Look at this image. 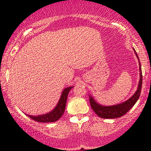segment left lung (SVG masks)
I'll return each mask as SVG.
<instances>
[{"instance_id": "1", "label": "left lung", "mask_w": 151, "mask_h": 151, "mask_svg": "<svg viewBox=\"0 0 151 151\" xmlns=\"http://www.w3.org/2000/svg\"><path fill=\"white\" fill-rule=\"evenodd\" d=\"M137 58H138V55H137L136 50H134ZM139 60V59H138ZM139 70H140V80L138 83V89L136 93L133 94L131 98L129 100L124 102V103L120 104L118 105L110 106H104L99 105L94 101V99L89 96V102L91 105V109H93V111L95 112L99 117L103 118V119H116V118H119L123 116L124 115L127 113L128 111L134 106L136 101L139 99L140 94H141V88H142V81H143V76H142L141 66V62L139 61Z\"/></svg>"}]
</instances>
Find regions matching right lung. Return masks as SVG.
Wrapping results in <instances>:
<instances>
[{
	"instance_id": "right-lung-1",
	"label": "right lung",
	"mask_w": 151,
	"mask_h": 151,
	"mask_svg": "<svg viewBox=\"0 0 151 151\" xmlns=\"http://www.w3.org/2000/svg\"><path fill=\"white\" fill-rule=\"evenodd\" d=\"M72 87H67L66 89H64V91H62V96L60 97V101H59L58 105L53 109V111H52L50 113L44 114V115L41 116H30L27 115L30 119H32V120L37 121V122H42V123H50V122H55V121H58V119H60V118L62 116V114H64L65 110V106H66V102H67V96H68V93L70 92V89H72Z\"/></svg>"
}]
</instances>
